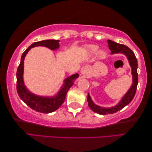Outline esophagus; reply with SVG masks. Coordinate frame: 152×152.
<instances>
[{
	"instance_id": "1",
	"label": "esophagus",
	"mask_w": 152,
	"mask_h": 152,
	"mask_svg": "<svg viewBox=\"0 0 152 152\" xmlns=\"http://www.w3.org/2000/svg\"><path fill=\"white\" fill-rule=\"evenodd\" d=\"M81 73L83 75H87L89 73V67L88 66H84L81 69Z\"/></svg>"
}]
</instances>
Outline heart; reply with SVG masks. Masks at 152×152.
Returning <instances> with one entry per match:
<instances>
[{
  "label": "heart",
  "instance_id": "1",
  "mask_svg": "<svg viewBox=\"0 0 152 152\" xmlns=\"http://www.w3.org/2000/svg\"><path fill=\"white\" fill-rule=\"evenodd\" d=\"M87 49H88V50L91 54H95L96 52L98 51V46H96V45H89V46H87ZM99 57H100V58H103V57L105 56V54H104V52L101 51V52H99Z\"/></svg>",
  "mask_w": 152,
  "mask_h": 152
}]
</instances>
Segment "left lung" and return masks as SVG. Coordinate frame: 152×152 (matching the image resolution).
Here are the masks:
<instances>
[{"label":"left lung","mask_w":152,"mask_h":152,"mask_svg":"<svg viewBox=\"0 0 152 152\" xmlns=\"http://www.w3.org/2000/svg\"><path fill=\"white\" fill-rule=\"evenodd\" d=\"M108 44V48L111 50L112 54L114 53H124L125 55L127 56L128 60L130 63V65L132 68V74H133V85L131 88L129 89L128 92L125 94V96L123 97L122 100L118 103V105L116 106L113 107V108H102L100 106H98L94 104L92 100L91 99L90 96H88V105L91 110H92L94 113H98L99 114H102V115H106V114H113L115 113L116 112L121 110L124 107L131 102L133 99L134 96L135 95L137 87L138 84V74H137V60L135 55L134 54L133 52L131 50L124 44H118L116 43L112 40L107 41Z\"/></svg>","instance_id":"obj_1"}]
</instances>
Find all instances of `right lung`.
Instances as JSON below:
<instances>
[{
	"instance_id": "add662e5",
	"label": "right lung",
	"mask_w": 152,
	"mask_h": 152,
	"mask_svg": "<svg viewBox=\"0 0 152 152\" xmlns=\"http://www.w3.org/2000/svg\"><path fill=\"white\" fill-rule=\"evenodd\" d=\"M59 40L54 39H47L40 42H34L31 45L28 47L21 56V62L17 68V91L18 95L22 100L26 103L27 106L30 107L31 109L37 112L42 113H50L57 110L62 104H63L65 99L67 91L73 85V81L79 77L78 74H75L69 77L64 80V84L63 88L57 94L56 96L53 98H44L35 96L29 92L24 86L23 80V61L25 56L28 53V51L33 47L36 46H45L50 50H55L59 47Z\"/></svg>"
}]
</instances>
